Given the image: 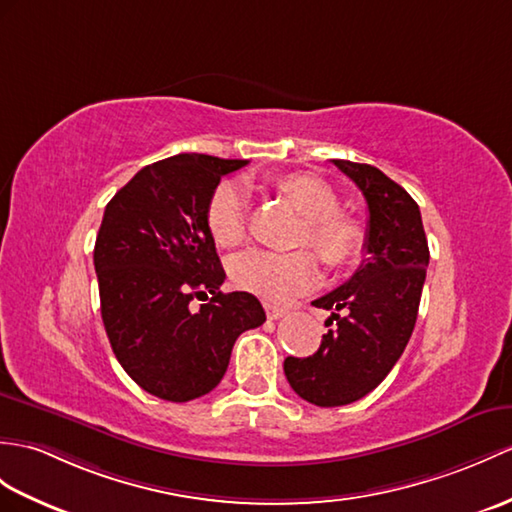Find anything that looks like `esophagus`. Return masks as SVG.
I'll list each match as a JSON object with an SVG mask.
<instances>
[{
  "label": "esophagus",
  "mask_w": 512,
  "mask_h": 512,
  "mask_svg": "<svg viewBox=\"0 0 512 512\" xmlns=\"http://www.w3.org/2000/svg\"><path fill=\"white\" fill-rule=\"evenodd\" d=\"M264 307H266V316H268L270 320H279V318L285 316L283 307H279V305H275V303H266Z\"/></svg>",
  "instance_id": "1"
}]
</instances>
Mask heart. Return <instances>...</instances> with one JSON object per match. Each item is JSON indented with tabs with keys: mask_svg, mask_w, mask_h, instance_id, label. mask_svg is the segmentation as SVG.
Instances as JSON below:
<instances>
[{
	"mask_svg": "<svg viewBox=\"0 0 512 512\" xmlns=\"http://www.w3.org/2000/svg\"><path fill=\"white\" fill-rule=\"evenodd\" d=\"M266 185L305 218L299 244L310 246L329 268H344L358 261L364 248L362 224L338 211V196L323 178L303 172L268 174ZM207 229L220 248H235L244 242L246 194L242 187L222 183L213 189L207 205ZM231 277L242 290L279 303L312 288L318 266L307 251H246L231 261Z\"/></svg>",
	"mask_w": 512,
	"mask_h": 512,
	"instance_id": "obj_1",
	"label": "heart"
}]
</instances>
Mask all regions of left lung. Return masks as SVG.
<instances>
[{
  "instance_id": "1",
  "label": "left lung",
  "mask_w": 512,
  "mask_h": 512,
  "mask_svg": "<svg viewBox=\"0 0 512 512\" xmlns=\"http://www.w3.org/2000/svg\"><path fill=\"white\" fill-rule=\"evenodd\" d=\"M360 187L368 229L360 268L340 288L312 301L329 310V329L310 358H285L283 371L301 399L347 406L384 382L417 323L430 248L414 198L368 163L331 159Z\"/></svg>"
}]
</instances>
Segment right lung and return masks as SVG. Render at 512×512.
Wrapping results in <instances>:
<instances>
[{
    "instance_id": "obj_1",
    "label": "right lung",
    "mask_w": 512,
    "mask_h": 512,
    "mask_svg": "<svg viewBox=\"0 0 512 512\" xmlns=\"http://www.w3.org/2000/svg\"><path fill=\"white\" fill-rule=\"evenodd\" d=\"M244 159L176 154L139 170L104 209L93 264L117 362L150 395L183 403L227 373L237 336L264 325L248 292H220L224 268L207 229L220 178ZM194 298L205 300L198 311Z\"/></svg>"
}]
</instances>
